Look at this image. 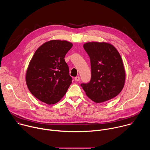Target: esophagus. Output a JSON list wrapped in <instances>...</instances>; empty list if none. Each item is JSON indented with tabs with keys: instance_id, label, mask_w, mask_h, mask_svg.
Wrapping results in <instances>:
<instances>
[{
	"instance_id": "obj_1",
	"label": "esophagus",
	"mask_w": 150,
	"mask_h": 150,
	"mask_svg": "<svg viewBox=\"0 0 150 150\" xmlns=\"http://www.w3.org/2000/svg\"><path fill=\"white\" fill-rule=\"evenodd\" d=\"M79 80H80V77H79V76H78L75 77V81L77 82V81H79Z\"/></svg>"
}]
</instances>
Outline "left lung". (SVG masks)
Returning <instances> with one entry per match:
<instances>
[{"label":"left lung","instance_id":"8db88e82","mask_svg":"<svg viewBox=\"0 0 150 150\" xmlns=\"http://www.w3.org/2000/svg\"><path fill=\"white\" fill-rule=\"evenodd\" d=\"M90 58L91 78L81 86L86 95L99 103L117 96L125 82V71L117 49L105 42H88L83 46Z\"/></svg>","mask_w":150,"mask_h":150}]
</instances>
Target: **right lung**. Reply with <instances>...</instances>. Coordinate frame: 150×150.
I'll return each instance as SVG.
<instances>
[{
	"label": "right lung",
	"mask_w": 150,
	"mask_h": 150,
	"mask_svg": "<svg viewBox=\"0 0 150 150\" xmlns=\"http://www.w3.org/2000/svg\"><path fill=\"white\" fill-rule=\"evenodd\" d=\"M73 45L65 40L45 42L34 53L27 70L28 90L37 99L47 104L60 101L72 83L65 56Z\"/></svg>",
	"instance_id": "obj_1"
}]
</instances>
